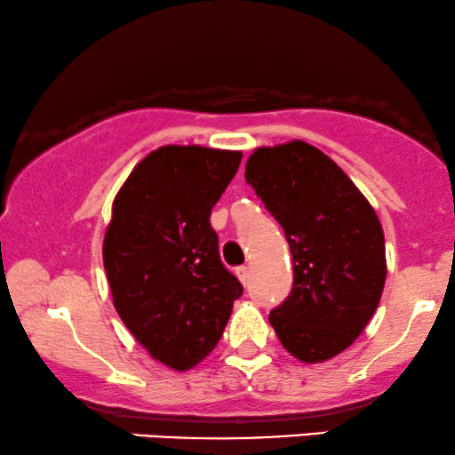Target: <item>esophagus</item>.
Instances as JSON below:
<instances>
[{
  "label": "esophagus",
  "mask_w": 455,
  "mask_h": 455,
  "mask_svg": "<svg viewBox=\"0 0 455 455\" xmlns=\"http://www.w3.org/2000/svg\"><path fill=\"white\" fill-rule=\"evenodd\" d=\"M235 273H237L239 282H242L243 286H248V282H250V267H237V269H235Z\"/></svg>",
  "instance_id": "esophagus-1"
}]
</instances>
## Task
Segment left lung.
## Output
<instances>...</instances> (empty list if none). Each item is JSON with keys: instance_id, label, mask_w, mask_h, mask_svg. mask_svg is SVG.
Instances as JSON below:
<instances>
[{"instance_id": "1", "label": "left lung", "mask_w": 455, "mask_h": 455, "mask_svg": "<svg viewBox=\"0 0 455 455\" xmlns=\"http://www.w3.org/2000/svg\"><path fill=\"white\" fill-rule=\"evenodd\" d=\"M245 182L282 224L292 251V290L269 314L271 326L300 363H324L352 346L379 305V218L332 158L300 140L254 150Z\"/></svg>"}]
</instances>
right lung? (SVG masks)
I'll use <instances>...</instances> for the list:
<instances>
[{
  "label": "right lung",
  "instance_id": "1",
  "mask_svg": "<svg viewBox=\"0 0 455 455\" xmlns=\"http://www.w3.org/2000/svg\"><path fill=\"white\" fill-rule=\"evenodd\" d=\"M242 152L163 146L131 172L103 239L114 307L152 358L199 364L220 341L243 286L218 254L212 207Z\"/></svg>",
  "mask_w": 455,
  "mask_h": 455
}]
</instances>
